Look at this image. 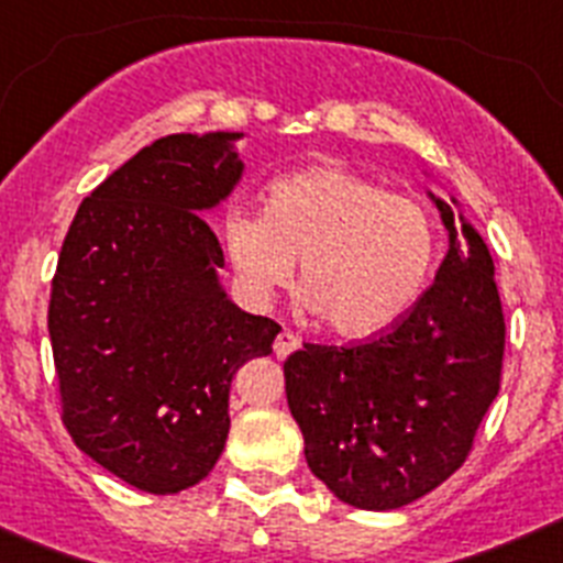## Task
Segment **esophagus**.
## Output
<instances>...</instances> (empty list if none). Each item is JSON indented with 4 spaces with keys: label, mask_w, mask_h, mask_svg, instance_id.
<instances>
[{
    "label": "esophagus",
    "mask_w": 563,
    "mask_h": 563,
    "mask_svg": "<svg viewBox=\"0 0 563 563\" xmlns=\"http://www.w3.org/2000/svg\"><path fill=\"white\" fill-rule=\"evenodd\" d=\"M298 346H301V338L290 330L278 332L276 341H273V352H276V357H287L290 352H296Z\"/></svg>",
    "instance_id": "1"
}]
</instances>
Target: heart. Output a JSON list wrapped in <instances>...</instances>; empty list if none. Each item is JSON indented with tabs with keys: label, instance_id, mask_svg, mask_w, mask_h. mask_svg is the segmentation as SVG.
Masks as SVG:
<instances>
[{
	"label": "heart",
	"instance_id": "obj_1",
	"mask_svg": "<svg viewBox=\"0 0 563 563\" xmlns=\"http://www.w3.org/2000/svg\"><path fill=\"white\" fill-rule=\"evenodd\" d=\"M222 245L239 285L267 301L296 273L305 305L332 332L369 338L397 324L437 262V225L411 197L341 166H312L271 183L265 213L236 206Z\"/></svg>",
	"mask_w": 563,
	"mask_h": 563
}]
</instances>
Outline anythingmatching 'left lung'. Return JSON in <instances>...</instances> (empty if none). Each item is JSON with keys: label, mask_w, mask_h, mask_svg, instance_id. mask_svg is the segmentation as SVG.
Wrapping results in <instances>:
<instances>
[{"label": "left lung", "mask_w": 563, "mask_h": 563, "mask_svg": "<svg viewBox=\"0 0 563 563\" xmlns=\"http://www.w3.org/2000/svg\"><path fill=\"white\" fill-rule=\"evenodd\" d=\"M449 231L434 285L386 335L305 343L285 361L312 474L361 510H397L465 462L499 395L505 316L485 239L429 191Z\"/></svg>", "instance_id": "8db88e82"}]
</instances>
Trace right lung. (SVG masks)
Segmentation results:
<instances>
[{
  "instance_id": "right-lung-1",
  "label": "right lung",
  "mask_w": 563,
  "mask_h": 563,
  "mask_svg": "<svg viewBox=\"0 0 563 563\" xmlns=\"http://www.w3.org/2000/svg\"><path fill=\"white\" fill-rule=\"evenodd\" d=\"M242 132L168 134L78 208L49 296L64 426L78 449L146 494H180L225 449L242 363L282 327L239 310L202 213L231 197Z\"/></svg>"
}]
</instances>
